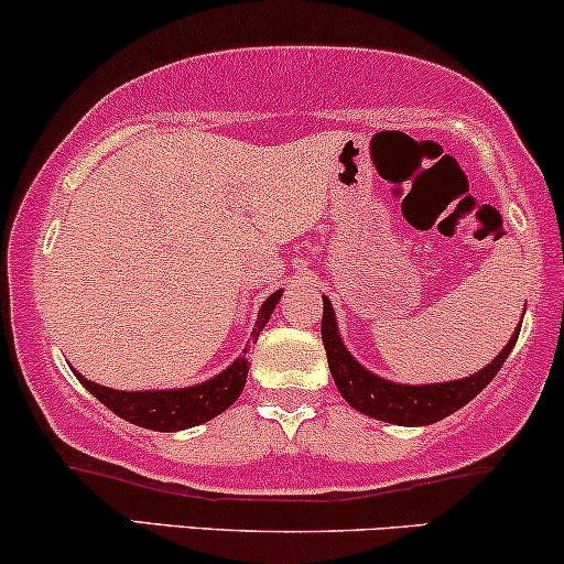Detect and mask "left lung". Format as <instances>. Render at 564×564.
<instances>
[{
    "instance_id": "8db88e82",
    "label": "left lung",
    "mask_w": 564,
    "mask_h": 564,
    "mask_svg": "<svg viewBox=\"0 0 564 564\" xmlns=\"http://www.w3.org/2000/svg\"><path fill=\"white\" fill-rule=\"evenodd\" d=\"M518 335L520 324L510 343L502 347V352L481 371L470 373V377L442 381V384H398V381L371 373L350 356V350L343 345V337H339L335 308H332L329 297H324L322 339L332 379H335L339 394L360 413L371 415L377 421L394 423V426H429V423L447 419L455 410L468 405L497 377V371L516 347Z\"/></svg>"
}]
</instances>
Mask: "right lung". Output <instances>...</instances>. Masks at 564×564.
Returning <instances> with one entry per match:
<instances>
[{
  "label": "right lung",
  "mask_w": 564,
  "mask_h": 564,
  "mask_svg": "<svg viewBox=\"0 0 564 564\" xmlns=\"http://www.w3.org/2000/svg\"><path fill=\"white\" fill-rule=\"evenodd\" d=\"M282 290L271 293L263 301L259 311V322L250 339H259L261 329L267 326L271 311L280 303ZM250 347V345H248ZM248 347L242 352H248ZM83 387L94 394L101 405H107L112 413L120 419L135 423V426L151 429V431H183L198 423H206L217 419L219 413L232 405L240 398L242 387L248 379V358L240 356L235 358V364L217 373L214 379L204 381V384H193L185 389H154V392H122V389H109L94 381L83 379L80 373H75Z\"/></svg>",
  "instance_id": "right-lung-1"
}]
</instances>
